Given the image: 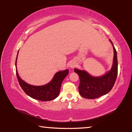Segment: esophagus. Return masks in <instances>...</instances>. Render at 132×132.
Listing matches in <instances>:
<instances>
[{"instance_id":"esophagus-1","label":"esophagus","mask_w":132,"mask_h":132,"mask_svg":"<svg viewBox=\"0 0 132 132\" xmlns=\"http://www.w3.org/2000/svg\"><path fill=\"white\" fill-rule=\"evenodd\" d=\"M76 66V63H71L70 64V67L71 68H72V69H73L75 68V67Z\"/></svg>"}]
</instances>
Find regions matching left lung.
I'll use <instances>...</instances> for the list:
<instances>
[{
	"mask_svg": "<svg viewBox=\"0 0 132 132\" xmlns=\"http://www.w3.org/2000/svg\"><path fill=\"white\" fill-rule=\"evenodd\" d=\"M112 44L114 50L113 63L111 70L101 77H93L84 70L75 69L74 71L80 78L79 90L82 97L95 99L108 93L114 86L118 75V59L117 51Z\"/></svg>",
	"mask_w": 132,
	"mask_h": 132,
	"instance_id": "1",
	"label": "left lung"
}]
</instances>
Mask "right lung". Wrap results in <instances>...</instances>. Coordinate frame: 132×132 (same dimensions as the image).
Segmentation results:
<instances>
[{"label":"right lung","instance_id":"add662e5","mask_svg":"<svg viewBox=\"0 0 132 132\" xmlns=\"http://www.w3.org/2000/svg\"><path fill=\"white\" fill-rule=\"evenodd\" d=\"M17 57L15 61V65H16ZM68 73V69L63 71H60L56 73L53 79L47 84L41 86H35L28 84L23 81L19 76L16 68L17 77L21 88L26 94L30 96V97L42 101H51L57 97L61 90L62 82Z\"/></svg>","mask_w":132,"mask_h":132}]
</instances>
